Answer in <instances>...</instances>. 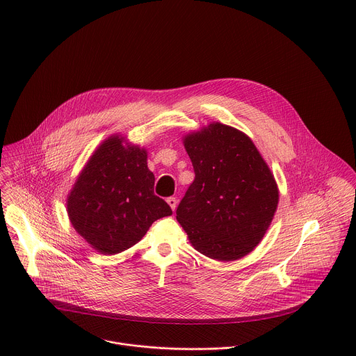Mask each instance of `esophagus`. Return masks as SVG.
<instances>
[{
    "label": "esophagus",
    "mask_w": 356,
    "mask_h": 356,
    "mask_svg": "<svg viewBox=\"0 0 356 356\" xmlns=\"http://www.w3.org/2000/svg\"><path fill=\"white\" fill-rule=\"evenodd\" d=\"M168 204L172 207V210L175 211L176 207H177V198L176 197H169L168 198Z\"/></svg>",
    "instance_id": "obj_1"
}]
</instances>
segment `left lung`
<instances>
[{
    "mask_svg": "<svg viewBox=\"0 0 356 356\" xmlns=\"http://www.w3.org/2000/svg\"><path fill=\"white\" fill-rule=\"evenodd\" d=\"M194 180L176 210L191 245L216 261H235L269 228L279 191L257 146L222 124L184 139Z\"/></svg>",
    "mask_w": 356,
    "mask_h": 356,
    "instance_id": "8db88e82",
    "label": "left lung"
}]
</instances>
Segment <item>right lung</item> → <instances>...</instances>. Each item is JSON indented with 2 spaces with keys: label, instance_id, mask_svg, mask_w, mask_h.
<instances>
[{
  "label": "right lung",
  "instance_id": "right-lung-1",
  "mask_svg": "<svg viewBox=\"0 0 356 356\" xmlns=\"http://www.w3.org/2000/svg\"><path fill=\"white\" fill-rule=\"evenodd\" d=\"M146 150L110 138L90 158L67 201L76 231L98 252L114 255L135 245L152 222L172 216L154 191Z\"/></svg>",
  "mask_w": 356,
  "mask_h": 356
}]
</instances>
